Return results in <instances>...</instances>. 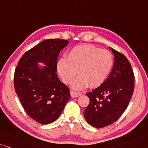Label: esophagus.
<instances>
[{"mask_svg": "<svg viewBox=\"0 0 148 148\" xmlns=\"http://www.w3.org/2000/svg\"><path fill=\"white\" fill-rule=\"evenodd\" d=\"M81 92H75V91H71V95L72 97H77L80 95H82Z\"/></svg>", "mask_w": 148, "mask_h": 148, "instance_id": "obj_1", "label": "esophagus"}]
</instances>
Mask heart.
Instances as JSON below:
<instances>
[{
    "instance_id": "b5f03b06",
    "label": "heart",
    "mask_w": 148,
    "mask_h": 148,
    "mask_svg": "<svg viewBox=\"0 0 148 148\" xmlns=\"http://www.w3.org/2000/svg\"><path fill=\"white\" fill-rule=\"evenodd\" d=\"M113 66L110 52L101 50L91 45H78L73 48L66 58H62L57 62V69L63 81L70 84L77 76L79 77L72 83V87L82 90L90 85L99 86L104 82Z\"/></svg>"
}]
</instances>
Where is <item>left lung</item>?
Segmentation results:
<instances>
[{"label": "left lung", "instance_id": "8db88e82", "mask_svg": "<svg viewBox=\"0 0 148 148\" xmlns=\"http://www.w3.org/2000/svg\"><path fill=\"white\" fill-rule=\"evenodd\" d=\"M114 62L104 82L86 93L90 103L85 110V119L92 126L101 128L115 122L124 112L133 94L134 75L130 63L121 53L110 47Z\"/></svg>", "mask_w": 148, "mask_h": 148}]
</instances>
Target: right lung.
Returning <instances> with one entry per match:
<instances>
[{"mask_svg": "<svg viewBox=\"0 0 148 148\" xmlns=\"http://www.w3.org/2000/svg\"><path fill=\"white\" fill-rule=\"evenodd\" d=\"M69 43L62 39L41 42L22 56L15 70L14 88L22 106L41 124L56 121L70 99V90L56 74L58 56Z\"/></svg>", "mask_w": 148, "mask_h": 148, "instance_id": "right-lung-1", "label": "right lung"}]
</instances>
